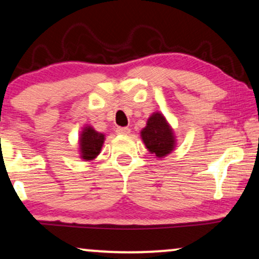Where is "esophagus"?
Segmentation results:
<instances>
[{
    "label": "esophagus",
    "mask_w": 259,
    "mask_h": 259,
    "mask_svg": "<svg viewBox=\"0 0 259 259\" xmlns=\"http://www.w3.org/2000/svg\"><path fill=\"white\" fill-rule=\"evenodd\" d=\"M116 133L118 134V135H129L130 134V129L127 126H122V127H117Z\"/></svg>",
    "instance_id": "esophagus-1"
}]
</instances>
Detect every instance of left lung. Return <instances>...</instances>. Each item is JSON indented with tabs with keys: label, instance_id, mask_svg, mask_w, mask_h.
<instances>
[{
	"label": "left lung",
	"instance_id": "1",
	"mask_svg": "<svg viewBox=\"0 0 259 259\" xmlns=\"http://www.w3.org/2000/svg\"><path fill=\"white\" fill-rule=\"evenodd\" d=\"M140 134L148 152L158 159L167 156L177 147L175 130L159 111L152 113Z\"/></svg>",
	"mask_w": 259,
	"mask_h": 259
}]
</instances>
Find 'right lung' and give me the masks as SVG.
Returning <instances> with one entry per match:
<instances>
[{
  "instance_id": "obj_1",
  "label": "right lung",
  "mask_w": 259,
  "mask_h": 259,
  "mask_svg": "<svg viewBox=\"0 0 259 259\" xmlns=\"http://www.w3.org/2000/svg\"><path fill=\"white\" fill-rule=\"evenodd\" d=\"M105 135L97 132L93 126L84 125L78 137V153L83 161H93L103 148Z\"/></svg>"
}]
</instances>
